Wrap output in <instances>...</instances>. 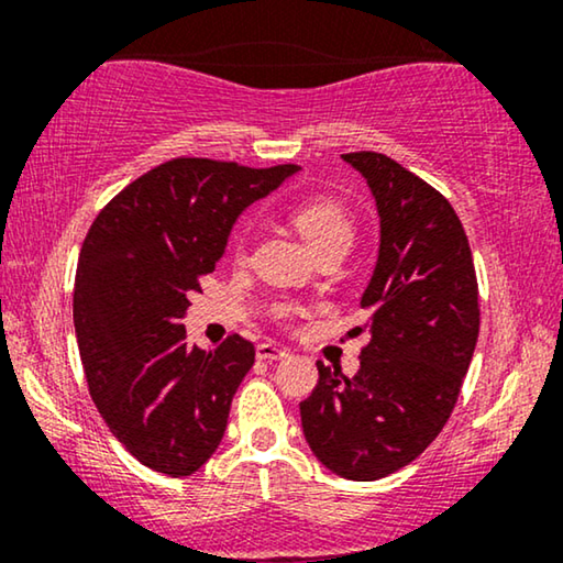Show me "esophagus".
<instances>
[{
    "mask_svg": "<svg viewBox=\"0 0 563 563\" xmlns=\"http://www.w3.org/2000/svg\"><path fill=\"white\" fill-rule=\"evenodd\" d=\"M256 356H258V361H279L284 356H289V351L282 349L279 343L266 341V343H261L258 349H256Z\"/></svg>",
    "mask_w": 563,
    "mask_h": 563,
    "instance_id": "esophagus-1",
    "label": "esophagus"
}]
</instances>
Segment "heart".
I'll return each instance as SVG.
<instances>
[{"mask_svg": "<svg viewBox=\"0 0 563 563\" xmlns=\"http://www.w3.org/2000/svg\"><path fill=\"white\" fill-rule=\"evenodd\" d=\"M289 220L307 245L318 253L351 249L353 220L345 207L333 197H305L289 207Z\"/></svg>", "mask_w": 563, "mask_h": 563, "instance_id": "1", "label": "heart"}]
</instances>
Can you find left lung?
<instances>
[{
    "label": "left lung",
    "mask_w": 563,
    "mask_h": 563,
    "mask_svg": "<svg viewBox=\"0 0 563 563\" xmlns=\"http://www.w3.org/2000/svg\"><path fill=\"white\" fill-rule=\"evenodd\" d=\"M379 212V256L361 297L368 333L356 376L318 361L299 405L307 443L353 482L395 474L449 422L479 338V289L449 199L384 153H343Z\"/></svg>",
    "instance_id": "obj_1"
}]
</instances>
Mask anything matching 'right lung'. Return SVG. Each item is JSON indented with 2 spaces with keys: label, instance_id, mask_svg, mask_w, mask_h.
I'll return each instance as SVG.
<instances>
[{
  "label": "right lung",
  "instance_id": "obj_1",
  "mask_svg": "<svg viewBox=\"0 0 563 563\" xmlns=\"http://www.w3.org/2000/svg\"><path fill=\"white\" fill-rule=\"evenodd\" d=\"M297 172L166 161L128 184L84 238L74 328L89 395L112 435L153 472L189 476L218 451L256 349L241 335L197 349L181 318L241 212Z\"/></svg>",
  "mask_w": 563,
  "mask_h": 563
}]
</instances>
